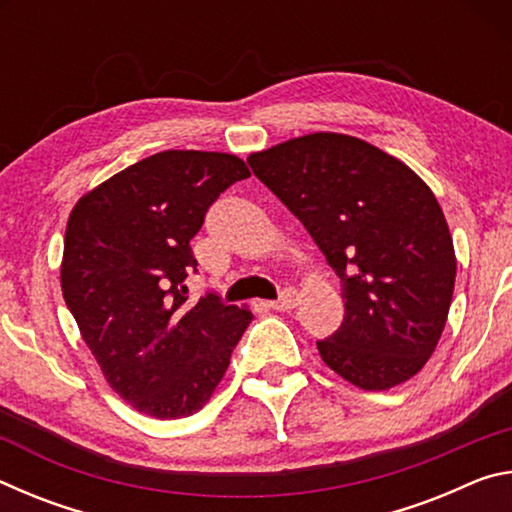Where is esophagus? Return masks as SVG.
I'll list each match as a JSON object with an SVG mask.
<instances>
[{
  "instance_id": "esophagus-1",
  "label": "esophagus",
  "mask_w": 512,
  "mask_h": 512,
  "mask_svg": "<svg viewBox=\"0 0 512 512\" xmlns=\"http://www.w3.org/2000/svg\"><path fill=\"white\" fill-rule=\"evenodd\" d=\"M298 300H300L298 291L289 287V289H284L280 293V298L273 300V302H268V307L275 309V311H289V309H293V307L298 305Z\"/></svg>"
}]
</instances>
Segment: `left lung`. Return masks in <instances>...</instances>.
<instances>
[{"label":"left lung","mask_w":512,"mask_h":512,"mask_svg":"<svg viewBox=\"0 0 512 512\" xmlns=\"http://www.w3.org/2000/svg\"><path fill=\"white\" fill-rule=\"evenodd\" d=\"M341 280L345 318L318 352L363 391H386L436 350L456 257L445 214L415 173L357 137L314 133L248 158Z\"/></svg>","instance_id":"8db88e82"}]
</instances>
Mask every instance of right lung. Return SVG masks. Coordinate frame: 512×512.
<instances>
[{
  "label": "right lung",
  "instance_id": "obj_1",
  "mask_svg": "<svg viewBox=\"0 0 512 512\" xmlns=\"http://www.w3.org/2000/svg\"><path fill=\"white\" fill-rule=\"evenodd\" d=\"M250 176L228 153L162 151L85 194L65 232L60 284L108 384L158 420L187 418L210 400L253 314L207 291L189 241L210 205Z\"/></svg>",
  "mask_w": 512,
  "mask_h": 512
}]
</instances>
